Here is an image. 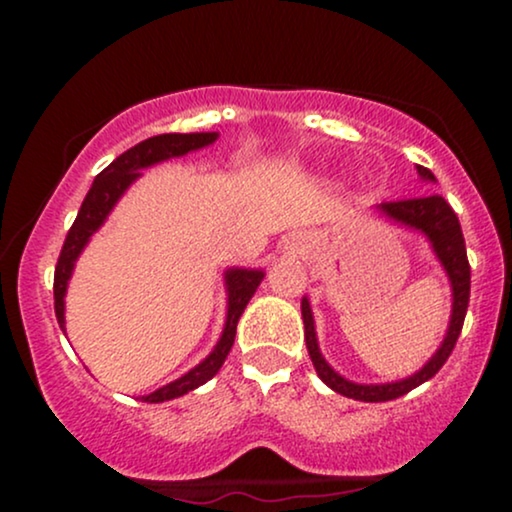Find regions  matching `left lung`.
Returning <instances> with one entry per match:
<instances>
[{
  "instance_id": "left-lung-1",
  "label": "left lung",
  "mask_w": 512,
  "mask_h": 512,
  "mask_svg": "<svg viewBox=\"0 0 512 512\" xmlns=\"http://www.w3.org/2000/svg\"><path fill=\"white\" fill-rule=\"evenodd\" d=\"M419 173L421 178L436 180L431 170L424 166H419ZM380 209H383L387 216H392L395 221L404 223V226L416 228V231H424L428 240H431L438 260L443 262L445 272H448L452 281V317H450L448 337H445L443 346H440L436 356H433L431 361L419 370V373L411 375L407 380H399V383L356 385V383H349V380H344L342 375L334 373V370L327 366L325 358H322L320 349H317L315 322H313V313H310V303L303 298L301 313H303V325H305V346H308L310 361H313L317 375H320L322 383L332 387L334 392H339V395L344 397L358 399V402H390V399L407 395V392L414 390V387L426 383L428 378H433V375L443 368V363L448 361V356L452 354V349H455L457 344V337H460L462 332L464 315H467V305H469V286H472V269H469L467 248H464L460 221H457V214L452 211V207L443 197L428 195V197H414V199H397V202L380 204Z\"/></svg>"
}]
</instances>
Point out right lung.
<instances>
[{
    "mask_svg": "<svg viewBox=\"0 0 512 512\" xmlns=\"http://www.w3.org/2000/svg\"><path fill=\"white\" fill-rule=\"evenodd\" d=\"M216 139V132H197V134H158V137L144 139L142 144L132 146L125 154H120L110 163L108 168H103L101 173L93 180L91 190L81 204L79 214L69 228L67 238H64L62 252L57 257L55 264V315L57 322H60L64 332V291H67V281L72 276L74 262L79 257V252L84 250L88 238L96 233V228L105 221V216L110 214V209L115 207V202L120 199L122 192L132 185L134 180L139 178V170L146 166H154L158 161H166V158L182 156L187 151L202 149V146L211 144ZM262 272L257 269H231L226 274L228 284V317H226V330L221 334V342L216 344V349L199 363L197 368H192L190 373L182 375L180 380L170 383L161 390L151 392V395L144 397V402H166V399H175L180 395H187L195 387L204 385L207 380L214 378L219 373V368L226 361L228 351H231L233 339H236V327L240 315H243L245 305L250 303L252 293H255L257 286L262 281Z\"/></svg>",
    "mask_w": 512,
    "mask_h": 512,
    "instance_id": "obj_1",
    "label": "right lung"
}]
</instances>
